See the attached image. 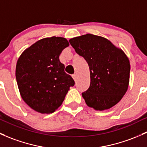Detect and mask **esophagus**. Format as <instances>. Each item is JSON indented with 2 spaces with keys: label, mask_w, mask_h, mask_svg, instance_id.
I'll list each match as a JSON object with an SVG mask.
<instances>
[{
  "label": "esophagus",
  "mask_w": 147,
  "mask_h": 147,
  "mask_svg": "<svg viewBox=\"0 0 147 147\" xmlns=\"http://www.w3.org/2000/svg\"><path fill=\"white\" fill-rule=\"evenodd\" d=\"M72 77H73L74 80H75V81H76L77 78H78V76H77V74H73V75H72Z\"/></svg>",
  "instance_id": "esophagus-1"
}]
</instances>
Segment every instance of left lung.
I'll list each match as a JSON object with an SVG mask.
<instances>
[{
	"mask_svg": "<svg viewBox=\"0 0 147 147\" xmlns=\"http://www.w3.org/2000/svg\"><path fill=\"white\" fill-rule=\"evenodd\" d=\"M69 42L89 65L90 86L82 93L86 105L96 111L116 105L130 81V64L125 53L108 39L91 34L71 38Z\"/></svg>",
	"mask_w": 147,
	"mask_h": 147,
	"instance_id": "obj_1",
	"label": "left lung"
}]
</instances>
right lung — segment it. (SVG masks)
<instances>
[{
    "mask_svg": "<svg viewBox=\"0 0 147 147\" xmlns=\"http://www.w3.org/2000/svg\"><path fill=\"white\" fill-rule=\"evenodd\" d=\"M69 45L65 38H45L26 48L19 57L15 71L17 86L24 102L34 111L54 112L75 84L59 58Z\"/></svg>",
    "mask_w": 147,
    "mask_h": 147,
    "instance_id": "right-lung-1",
    "label": "right lung"
}]
</instances>
